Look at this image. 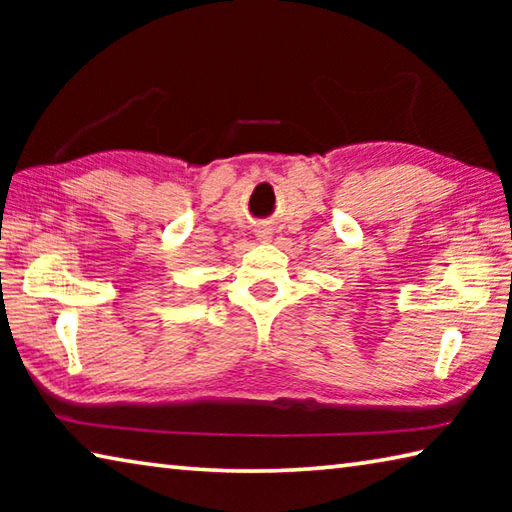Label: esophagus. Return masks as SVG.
Wrapping results in <instances>:
<instances>
[{
  "label": "esophagus",
  "mask_w": 512,
  "mask_h": 512,
  "mask_svg": "<svg viewBox=\"0 0 512 512\" xmlns=\"http://www.w3.org/2000/svg\"><path fill=\"white\" fill-rule=\"evenodd\" d=\"M271 235H273V232H271V228H266V225H264V228L257 230V237L262 241H268V239H271Z\"/></svg>",
  "instance_id": "1"
}]
</instances>
